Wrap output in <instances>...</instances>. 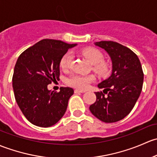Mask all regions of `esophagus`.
<instances>
[{
	"label": "esophagus",
	"mask_w": 157,
	"mask_h": 157,
	"mask_svg": "<svg viewBox=\"0 0 157 157\" xmlns=\"http://www.w3.org/2000/svg\"><path fill=\"white\" fill-rule=\"evenodd\" d=\"M85 90H79V89H75V94H78V93H85Z\"/></svg>",
	"instance_id": "1"
}]
</instances>
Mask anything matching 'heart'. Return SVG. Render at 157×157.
Wrapping results in <instances>:
<instances>
[{
	"mask_svg": "<svg viewBox=\"0 0 157 157\" xmlns=\"http://www.w3.org/2000/svg\"><path fill=\"white\" fill-rule=\"evenodd\" d=\"M82 54L90 64L94 65V70L101 74H106L109 72V65L103 61V54L98 50L94 48H86L82 51ZM72 59V54L67 52L61 58L59 66L63 69H67L70 66ZM92 75H82L78 74H72L67 78V83L75 88L85 89L89 86L90 83L94 80Z\"/></svg>",
	"mask_w": 157,
	"mask_h": 157,
	"instance_id": "1",
	"label": "heart"
}]
</instances>
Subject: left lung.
Listing matches in <instances>:
<instances>
[{"label":"left lung","mask_w":157,"mask_h":157,"mask_svg":"<svg viewBox=\"0 0 157 157\" xmlns=\"http://www.w3.org/2000/svg\"><path fill=\"white\" fill-rule=\"evenodd\" d=\"M94 44L109 56L112 73L98 84L103 90L95 92L97 101L89 109L98 119L112 123L124 119L135 106L143 87V70L138 56L126 47L111 41Z\"/></svg>","instance_id":"left-lung-1"}]
</instances>
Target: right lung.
Wrapping results in <instances>:
<instances>
[{
	"instance_id": "add662e5",
	"label": "right lung",
	"mask_w": 157,
	"mask_h": 157,
	"mask_svg": "<svg viewBox=\"0 0 157 157\" xmlns=\"http://www.w3.org/2000/svg\"><path fill=\"white\" fill-rule=\"evenodd\" d=\"M76 44L43 39L20 54L14 67L13 88L19 109L27 119L39 127L55 125L67 111L72 88L61 87L59 92L48 85L59 76L61 58Z\"/></svg>"
}]
</instances>
